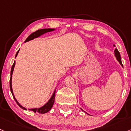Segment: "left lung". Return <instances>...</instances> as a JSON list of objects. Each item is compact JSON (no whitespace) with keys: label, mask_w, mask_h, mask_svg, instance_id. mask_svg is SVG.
Returning <instances> with one entry per match:
<instances>
[{"label":"left lung","mask_w":131,"mask_h":131,"mask_svg":"<svg viewBox=\"0 0 131 131\" xmlns=\"http://www.w3.org/2000/svg\"><path fill=\"white\" fill-rule=\"evenodd\" d=\"M114 46L115 47V45H114ZM114 54H115V56H116V59L117 60V61H119V63H120L121 64V66H123V64H122V62H121V55H120V53L119 52V51L117 50V48H116L114 50Z\"/></svg>","instance_id":"8db88e82"}]
</instances>
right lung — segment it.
<instances>
[{"instance_id":"add662e5","label":"right lung","mask_w":131,"mask_h":131,"mask_svg":"<svg viewBox=\"0 0 131 131\" xmlns=\"http://www.w3.org/2000/svg\"><path fill=\"white\" fill-rule=\"evenodd\" d=\"M53 30H54L53 28H44V29L38 30H37L36 31H35V32H33L32 34H30V35L28 36V38H27V39L25 40V42H27V41H30V40H31L34 39V38H37V37H40V35H43V34H45V33L49 32V31H53ZM18 51H19V50H18V51H17V53H16V55H15V57H16L17 56V54H18ZM15 63L14 62V64H13L12 67V68H11L10 80V91H11V93H12L13 97H14V100H15V101H16V103H17V104H18V105L19 106L21 109L26 110H27V109L25 108V107H23V106H21L20 104L19 103H18V101H17L16 99H15V96H14V93H13L12 88V73H13V71H14V67H15ZM54 97H55V90H54L53 94V95L51 97V98L50 99V100L48 101L47 102V103H46V104H45L43 106H42V107H40V108L29 109V110H28L32 111H34V113H41V114H44V113H47V112H48L50 110H51V107H52L53 105L54 101Z\"/></svg>"}]
</instances>
